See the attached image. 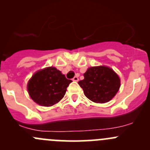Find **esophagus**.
<instances>
[{
  "instance_id": "esophagus-1",
  "label": "esophagus",
  "mask_w": 150,
  "mask_h": 150,
  "mask_svg": "<svg viewBox=\"0 0 150 150\" xmlns=\"http://www.w3.org/2000/svg\"><path fill=\"white\" fill-rule=\"evenodd\" d=\"M72 81H75V82L78 81V76H75L73 78H72Z\"/></svg>"
}]
</instances>
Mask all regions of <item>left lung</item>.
<instances>
[{"mask_svg":"<svg viewBox=\"0 0 150 150\" xmlns=\"http://www.w3.org/2000/svg\"><path fill=\"white\" fill-rule=\"evenodd\" d=\"M78 84L88 99L96 103H106L116 95L120 87L118 75L106 66L91 67L84 73Z\"/></svg>","mask_w":150,"mask_h":150,"instance_id":"obj_1","label":"left lung"}]
</instances>
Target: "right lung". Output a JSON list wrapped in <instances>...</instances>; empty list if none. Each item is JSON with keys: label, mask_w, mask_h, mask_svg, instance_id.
<instances>
[{"label": "right lung", "mask_w": 150, "mask_h": 150, "mask_svg": "<svg viewBox=\"0 0 150 150\" xmlns=\"http://www.w3.org/2000/svg\"><path fill=\"white\" fill-rule=\"evenodd\" d=\"M71 82L57 68L49 67L38 70L32 76L28 83V93L35 103L51 107L64 97Z\"/></svg>", "instance_id": "right-lung-1"}]
</instances>
